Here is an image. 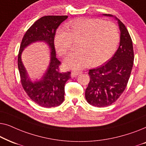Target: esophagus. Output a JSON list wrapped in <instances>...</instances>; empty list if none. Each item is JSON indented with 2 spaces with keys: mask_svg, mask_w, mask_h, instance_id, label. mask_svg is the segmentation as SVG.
<instances>
[{
  "mask_svg": "<svg viewBox=\"0 0 146 146\" xmlns=\"http://www.w3.org/2000/svg\"><path fill=\"white\" fill-rule=\"evenodd\" d=\"M82 72H81V71H72V72L71 76H72V77L77 76H78L79 74H82Z\"/></svg>",
  "mask_w": 146,
  "mask_h": 146,
  "instance_id": "esophagus-1",
  "label": "esophagus"
}]
</instances>
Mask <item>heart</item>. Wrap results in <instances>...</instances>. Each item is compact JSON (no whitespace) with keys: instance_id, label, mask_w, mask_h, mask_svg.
<instances>
[{"instance_id":"1","label":"heart","mask_w":146,"mask_h":146,"mask_svg":"<svg viewBox=\"0 0 146 146\" xmlns=\"http://www.w3.org/2000/svg\"><path fill=\"white\" fill-rule=\"evenodd\" d=\"M66 29L56 33L54 46L58 53L66 56L73 41L78 40V52L65 60L68 68L81 69L88 66L102 64L115 52L119 42V33L114 24L98 19H80L70 22Z\"/></svg>"}]
</instances>
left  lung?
I'll list each match as a JSON object with an SVG mask.
<instances>
[{"instance_id": "1", "label": "left lung", "mask_w": 146, "mask_h": 146, "mask_svg": "<svg viewBox=\"0 0 146 146\" xmlns=\"http://www.w3.org/2000/svg\"><path fill=\"white\" fill-rule=\"evenodd\" d=\"M104 16L117 21L120 31L119 46L110 59L101 66L89 70L90 82L85 92L88 102L96 107H105L115 102L126 88L132 70L133 44L125 25L115 17Z\"/></svg>"}]
</instances>
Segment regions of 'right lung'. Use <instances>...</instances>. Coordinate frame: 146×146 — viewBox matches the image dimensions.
Returning a JSON list of instances; mask_svg holds the SVG:
<instances>
[{
  "mask_svg": "<svg viewBox=\"0 0 146 146\" xmlns=\"http://www.w3.org/2000/svg\"><path fill=\"white\" fill-rule=\"evenodd\" d=\"M68 16H45L35 22L26 32L22 40L18 56L21 83L26 93L32 100L44 108L58 106L64 100V86L70 78V72H60V62L56 56L54 44L56 31ZM42 41L51 51L50 62L47 70L40 80L33 81L21 61V54L32 43Z\"/></svg>",
  "mask_w": 146,
  "mask_h": 146,
  "instance_id": "obj_1",
  "label": "right lung"
}]
</instances>
